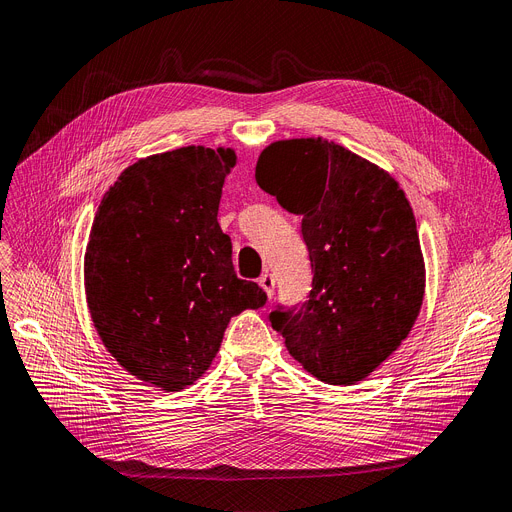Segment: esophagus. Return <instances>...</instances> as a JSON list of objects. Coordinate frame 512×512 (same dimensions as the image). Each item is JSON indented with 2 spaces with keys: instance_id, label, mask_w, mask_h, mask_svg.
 <instances>
[{
  "instance_id": "obj_1",
  "label": "esophagus",
  "mask_w": 512,
  "mask_h": 512,
  "mask_svg": "<svg viewBox=\"0 0 512 512\" xmlns=\"http://www.w3.org/2000/svg\"><path fill=\"white\" fill-rule=\"evenodd\" d=\"M258 283H260V288L267 292V296L271 298V294H273V288H275V279H273V275L267 271V273H262L260 275V279H258Z\"/></svg>"
}]
</instances>
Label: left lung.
Returning a JSON list of instances; mask_svg holds the SVG:
<instances>
[{
	"instance_id": "1",
	"label": "left lung",
	"mask_w": 512,
	"mask_h": 512,
	"mask_svg": "<svg viewBox=\"0 0 512 512\" xmlns=\"http://www.w3.org/2000/svg\"><path fill=\"white\" fill-rule=\"evenodd\" d=\"M256 182L302 218L309 300L269 315L290 355L327 384L349 386L391 357L424 298V258L410 201L372 161L325 138L277 140Z\"/></svg>"
}]
</instances>
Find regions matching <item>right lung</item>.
Masks as SVG:
<instances>
[{
  "label": "right lung",
  "instance_id": "1",
  "mask_svg": "<svg viewBox=\"0 0 512 512\" xmlns=\"http://www.w3.org/2000/svg\"><path fill=\"white\" fill-rule=\"evenodd\" d=\"M233 149L182 147L138 159L102 197L84 258L86 300L115 361L161 391L208 370L231 317L267 302L233 269L218 224Z\"/></svg>",
  "mask_w": 512,
  "mask_h": 512
}]
</instances>
